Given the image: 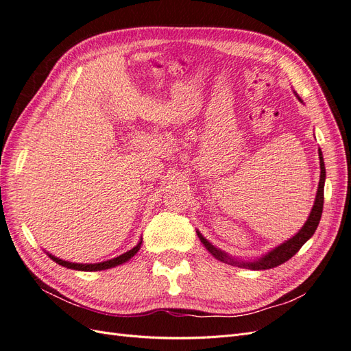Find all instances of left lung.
<instances>
[{"label": "left lung", "instance_id": "1", "mask_svg": "<svg viewBox=\"0 0 351 351\" xmlns=\"http://www.w3.org/2000/svg\"><path fill=\"white\" fill-rule=\"evenodd\" d=\"M297 98H299V95H297ZM299 101H302V99L299 98ZM319 164H321L319 186H317L316 199H315V204H313V208L311 210L309 218H307V221L304 222V226L302 227V230L299 232H297V234H294L290 240H287L282 244H280L278 247H275L271 252H268L261 259L253 261V262H239L236 259L230 258L227 253L217 249L214 244H210L204 236L200 234L199 231H196L197 232V237L200 239L202 243H204V246L208 249V252L212 253V256L217 258L221 262H226L228 265H234V267H239V268H247V269H253V271L271 269V268L278 267V265H281V263L287 262L289 259H291L294 254L300 250V247L303 246V244L315 234L317 226H319L322 209H324V186H325V176H326L325 174L324 156H322V151L321 149H319Z\"/></svg>", "mask_w": 351, "mask_h": 351}]
</instances>
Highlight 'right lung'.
<instances>
[{
  "mask_svg": "<svg viewBox=\"0 0 351 351\" xmlns=\"http://www.w3.org/2000/svg\"><path fill=\"white\" fill-rule=\"evenodd\" d=\"M141 246H142V239H141V241L137 243L132 250L125 252V253L120 254V256H117V258H114V259L105 261V262H101V263H73V262H67V261H62V259H60V258L52 256V254H49V253H47V254H48V256H49L52 261L57 262L58 265H61V267H66V268H70V269H76V271H102V269L114 268V267H117V265H121V263L127 262L129 259H132V258L134 256V254H136L137 252H139Z\"/></svg>",
  "mask_w": 351,
  "mask_h": 351,
  "instance_id": "obj_1",
  "label": "right lung"
}]
</instances>
